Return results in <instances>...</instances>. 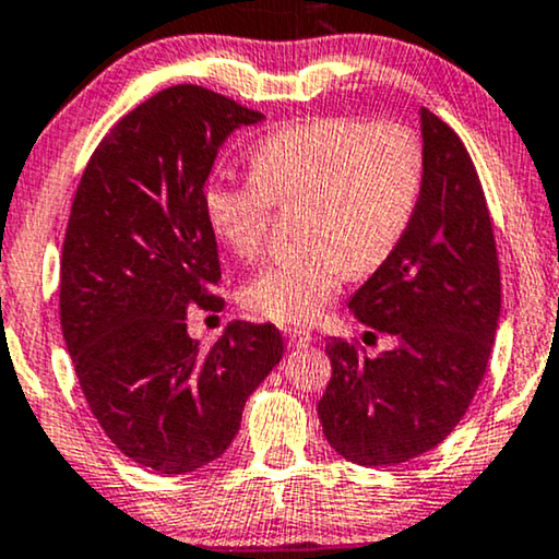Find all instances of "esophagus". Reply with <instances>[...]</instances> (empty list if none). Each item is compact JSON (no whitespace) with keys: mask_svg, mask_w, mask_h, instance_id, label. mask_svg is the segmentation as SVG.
<instances>
[{"mask_svg":"<svg viewBox=\"0 0 559 559\" xmlns=\"http://www.w3.org/2000/svg\"><path fill=\"white\" fill-rule=\"evenodd\" d=\"M316 340L311 332H306V329H287V344L290 347H308Z\"/></svg>","mask_w":559,"mask_h":559,"instance_id":"esophagus-1","label":"esophagus"}]
</instances>
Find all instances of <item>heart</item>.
Segmentation results:
<instances>
[{"label": "heart", "mask_w": 559, "mask_h": 559, "mask_svg": "<svg viewBox=\"0 0 559 559\" xmlns=\"http://www.w3.org/2000/svg\"><path fill=\"white\" fill-rule=\"evenodd\" d=\"M251 174L206 186V225L236 257L253 259L266 243L272 204L306 202L311 248L253 274L243 302L266 319L308 323L336 298L349 266H381L404 238L423 194L425 155L402 123L319 119L269 134L253 150Z\"/></svg>", "instance_id": "heart-1"}]
</instances>
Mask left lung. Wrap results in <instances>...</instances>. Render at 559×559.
Here are the masks:
<instances>
[{
    "mask_svg": "<svg viewBox=\"0 0 559 559\" xmlns=\"http://www.w3.org/2000/svg\"><path fill=\"white\" fill-rule=\"evenodd\" d=\"M425 176L415 217L391 257L349 298L378 357L329 336L323 436L360 466H394L436 448L485 378L500 319V266L479 176L448 123L419 108ZM368 332V334H370Z\"/></svg>",
    "mask_w": 559,
    "mask_h": 559,
    "instance_id": "8db88e82",
    "label": "left lung"
}]
</instances>
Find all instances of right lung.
<instances>
[{"label":"right lung","mask_w":559,"mask_h":559,"mask_svg":"<svg viewBox=\"0 0 559 559\" xmlns=\"http://www.w3.org/2000/svg\"><path fill=\"white\" fill-rule=\"evenodd\" d=\"M261 119L212 90H160L103 136L74 194L61 334L106 436L160 474L223 456L248 396L282 360L272 323H227L210 349L186 332L189 302L219 300L206 178L227 136Z\"/></svg>","instance_id":"right-lung-1"}]
</instances>
